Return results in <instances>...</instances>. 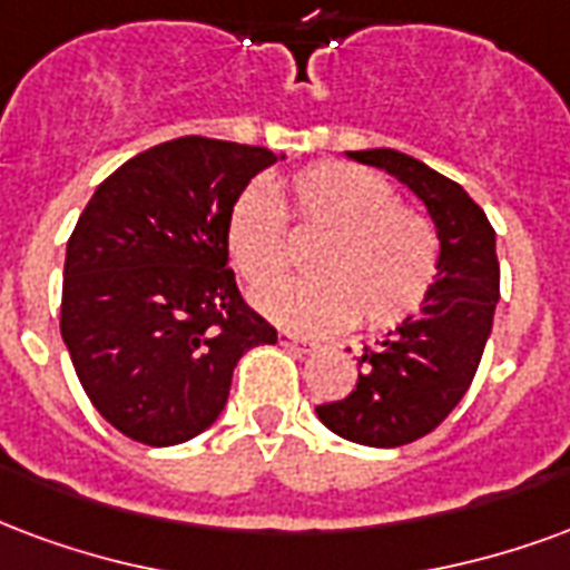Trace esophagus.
<instances>
[{"label":"esophagus","instance_id":"34e87169","mask_svg":"<svg viewBox=\"0 0 570 570\" xmlns=\"http://www.w3.org/2000/svg\"><path fill=\"white\" fill-rule=\"evenodd\" d=\"M279 343H282V346H288V348H297V352H309V348L315 346V343H309L306 336L291 334V331H279Z\"/></svg>","mask_w":570,"mask_h":570}]
</instances>
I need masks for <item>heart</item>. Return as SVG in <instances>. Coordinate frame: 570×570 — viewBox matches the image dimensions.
Returning a JSON list of instances; mask_svg holds the SVG:
<instances>
[{
    "mask_svg": "<svg viewBox=\"0 0 570 570\" xmlns=\"http://www.w3.org/2000/svg\"><path fill=\"white\" fill-rule=\"evenodd\" d=\"M392 181L346 160H322L276 185L236 197L227 215V252L248 285L287 268L284 215L323 239L311 253L318 277L252 294L257 313L294 331L361 325L389 331L422 309L440 273V234L425 212L397 203ZM281 206L276 207L275 203Z\"/></svg>",
    "mask_w": 570,
    "mask_h": 570,
    "instance_id": "b5f03b06",
    "label": "heart"
}]
</instances>
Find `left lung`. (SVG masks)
Returning <instances> with one entry per match:
<instances>
[{
  "label": "left lung",
  "instance_id": "obj_1",
  "mask_svg": "<svg viewBox=\"0 0 570 570\" xmlns=\"http://www.w3.org/2000/svg\"><path fill=\"white\" fill-rule=\"evenodd\" d=\"M348 157L404 181L440 234V273L422 309L382 343L364 346L348 397L315 406L340 438L392 450L431 434L471 389L492 334L501 267L485 212L452 178L394 148Z\"/></svg>",
  "mask_w": 570,
  "mask_h": 570
}]
</instances>
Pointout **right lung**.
I'll return each instance as SVG.
<instances>
[{"label": "right lung", "mask_w": 570, "mask_h": 570, "mask_svg": "<svg viewBox=\"0 0 570 570\" xmlns=\"http://www.w3.org/2000/svg\"><path fill=\"white\" fill-rule=\"evenodd\" d=\"M276 154L181 136L118 166L66 245L60 334L124 438L173 446L227 404L236 361L276 343L227 267V215Z\"/></svg>", "instance_id": "add662e5"}]
</instances>
